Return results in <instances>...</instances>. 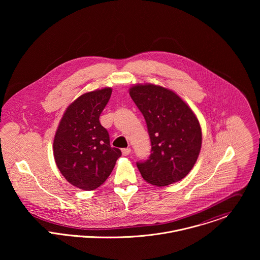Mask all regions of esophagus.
<instances>
[{"label":"esophagus","mask_w":260,"mask_h":260,"mask_svg":"<svg viewBox=\"0 0 260 260\" xmlns=\"http://www.w3.org/2000/svg\"><path fill=\"white\" fill-rule=\"evenodd\" d=\"M131 153V149L130 148H124L122 150V154L124 155V156H127V155H129Z\"/></svg>","instance_id":"obj_1"}]
</instances>
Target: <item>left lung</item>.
I'll use <instances>...</instances> for the list:
<instances>
[{"mask_svg":"<svg viewBox=\"0 0 260 260\" xmlns=\"http://www.w3.org/2000/svg\"><path fill=\"white\" fill-rule=\"evenodd\" d=\"M143 114L151 142V154L136 163L150 184L167 186L183 179L197 161L202 133L198 119L173 91L145 84L129 92Z\"/></svg>","mask_w":260,"mask_h":260,"instance_id":"obj_1","label":"left lung"}]
</instances>
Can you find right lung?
Returning <instances> with one entry per match:
<instances>
[{
    "mask_svg": "<svg viewBox=\"0 0 260 260\" xmlns=\"http://www.w3.org/2000/svg\"><path fill=\"white\" fill-rule=\"evenodd\" d=\"M111 88L81 95L64 113L54 138V158L66 180L90 191L111 174L121 150L110 146L99 117L111 97Z\"/></svg>",
    "mask_w": 260,
    "mask_h": 260,
    "instance_id": "obj_1",
    "label": "right lung"
}]
</instances>
